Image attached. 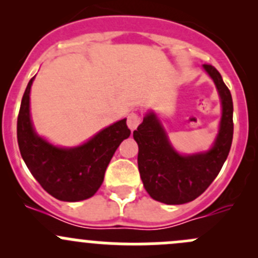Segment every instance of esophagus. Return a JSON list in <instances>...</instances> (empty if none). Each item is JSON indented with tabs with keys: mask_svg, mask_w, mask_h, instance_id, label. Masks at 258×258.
<instances>
[{
	"mask_svg": "<svg viewBox=\"0 0 258 258\" xmlns=\"http://www.w3.org/2000/svg\"><path fill=\"white\" fill-rule=\"evenodd\" d=\"M140 122H141V117L139 116V113L131 112L128 116H127V124H128V127L131 131H134V130L137 128V126L140 124Z\"/></svg>",
	"mask_w": 258,
	"mask_h": 258,
	"instance_id": "1",
	"label": "esophagus"
}]
</instances>
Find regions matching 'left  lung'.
<instances>
[{
    "mask_svg": "<svg viewBox=\"0 0 258 258\" xmlns=\"http://www.w3.org/2000/svg\"><path fill=\"white\" fill-rule=\"evenodd\" d=\"M204 69L215 82L222 103L218 135L207 152L184 156L176 152L153 112L146 114L144 122L134 131L144 187L153 200L162 204H187L204 194L220 173L232 145V96L215 67L204 64Z\"/></svg>",
    "mask_w": 258,
    "mask_h": 258,
    "instance_id": "1",
    "label": "left lung"
}]
</instances>
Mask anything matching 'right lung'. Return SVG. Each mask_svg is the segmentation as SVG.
<instances>
[{
	"mask_svg": "<svg viewBox=\"0 0 258 258\" xmlns=\"http://www.w3.org/2000/svg\"><path fill=\"white\" fill-rule=\"evenodd\" d=\"M30 80L17 118L21 156L32 176L46 192L59 201L87 200L97 192L117 147L131 131L126 118L106 127L86 144L71 148L51 145L35 132L30 116Z\"/></svg>",
	"mask_w": 258,
	"mask_h": 258,
	"instance_id": "add662e5",
	"label": "right lung"
}]
</instances>
